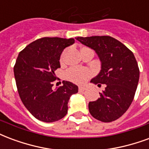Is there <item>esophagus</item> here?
Instances as JSON below:
<instances>
[{"label":"esophagus","instance_id":"1","mask_svg":"<svg viewBox=\"0 0 149 149\" xmlns=\"http://www.w3.org/2000/svg\"><path fill=\"white\" fill-rule=\"evenodd\" d=\"M85 89V87H82V86H80V87H79V91H84Z\"/></svg>","mask_w":149,"mask_h":149}]
</instances>
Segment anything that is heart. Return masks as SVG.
<instances>
[{
	"instance_id": "heart-1",
	"label": "heart",
	"mask_w": 149,
	"mask_h": 149,
	"mask_svg": "<svg viewBox=\"0 0 149 149\" xmlns=\"http://www.w3.org/2000/svg\"><path fill=\"white\" fill-rule=\"evenodd\" d=\"M92 72L91 69L82 67H71L65 72L66 80L78 84H82L88 78L91 77Z\"/></svg>"
}]
</instances>
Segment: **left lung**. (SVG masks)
Segmentation results:
<instances>
[{
    "instance_id": "1",
    "label": "left lung",
    "mask_w": 149,
    "mask_h": 149,
    "mask_svg": "<svg viewBox=\"0 0 149 149\" xmlns=\"http://www.w3.org/2000/svg\"><path fill=\"white\" fill-rule=\"evenodd\" d=\"M93 49L101 61V71L91 83L105 84L100 98L88 103L91 116L103 122L115 121L130 107L135 95L140 70L133 52L111 36L77 37Z\"/></svg>"
}]
</instances>
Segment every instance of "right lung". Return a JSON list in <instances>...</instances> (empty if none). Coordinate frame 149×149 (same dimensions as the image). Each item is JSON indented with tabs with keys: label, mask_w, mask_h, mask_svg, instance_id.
Masks as SVG:
<instances>
[{
	"label": "right lung",
	"mask_w": 149,
	"mask_h": 149,
	"mask_svg": "<svg viewBox=\"0 0 149 149\" xmlns=\"http://www.w3.org/2000/svg\"><path fill=\"white\" fill-rule=\"evenodd\" d=\"M75 42L73 38H38L19 54L14 65L17 91L25 107L35 118L45 122L61 119L68 112V102L78 87L63 80V85L53 89L61 68L60 57L65 48Z\"/></svg>",
	"instance_id": "add662e5"
}]
</instances>
